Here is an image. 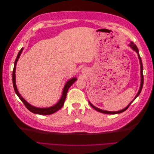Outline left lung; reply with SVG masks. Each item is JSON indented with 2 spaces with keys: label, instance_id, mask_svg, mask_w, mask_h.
Masks as SVG:
<instances>
[{
  "label": "left lung",
  "instance_id": "left-lung-1",
  "mask_svg": "<svg viewBox=\"0 0 154 154\" xmlns=\"http://www.w3.org/2000/svg\"><path fill=\"white\" fill-rule=\"evenodd\" d=\"M130 47L132 48V49H133L134 51H136V52L137 53V54H138V57H139V62H140V65H141V86H140V88H139V91L138 93L137 94L136 96L135 97V98H134V99L131 102H130V104H129L127 107H125V108L124 109H123V110H122L117 111V112H110V111H106V110H103L100 109H98V108H97V107L94 106L93 105H92V104L90 103V102H88V103H89V104H90V105L92 107L93 109H94L100 112L104 113V114H119V113L123 112L124 111H125L126 110H127V109L128 108L129 106H130V105H131V103H132V102L135 100V99H136V97L139 95V94H140L141 92V90H142V88H143V82H144V78H143V66L142 60H141V57H140V56H139V51H138V49H137V46H136V45H135V44H134V43H133L132 42H130Z\"/></svg>",
  "mask_w": 154,
  "mask_h": 154
}]
</instances>
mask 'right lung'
Instances as JSON below:
<instances>
[{
  "label": "right lung",
  "instance_id": "right-lung-1",
  "mask_svg": "<svg viewBox=\"0 0 154 154\" xmlns=\"http://www.w3.org/2000/svg\"><path fill=\"white\" fill-rule=\"evenodd\" d=\"M23 49H24L22 48L19 52H18V55L17 57V58H16L15 61V63H14V68H13V74H12V80H13V85L14 90H15V92L17 94V95L20 99V100L23 102V103L24 104V105L26 106V108L28 109L29 111H31V112L35 113V114H41V115H49V114H53V113L56 112L57 111H58V110H60L63 106V105L64 104L65 100H66V98L67 93L69 88L70 87H71L73 84L74 82H76V78H73L71 79V80H69L66 83V85H65V87L63 88V92H62V96L61 97V98H60V101L55 105H54L53 106L49 107V108H42H42H37V107H35L31 105L30 104L27 103V102L24 98H23V97L19 94V92H18L17 88L16 82H15L16 65H17V62L18 61V58H19V57H20V55Z\"/></svg>",
  "mask_w": 154,
  "mask_h": 154
}]
</instances>
